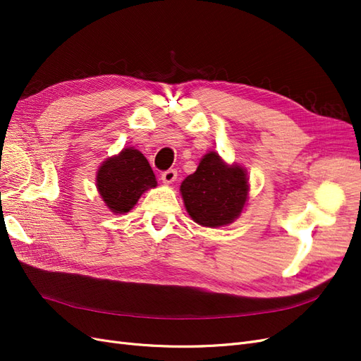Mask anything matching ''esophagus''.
<instances>
[{
	"label": "esophagus",
	"mask_w": 361,
	"mask_h": 361,
	"mask_svg": "<svg viewBox=\"0 0 361 361\" xmlns=\"http://www.w3.org/2000/svg\"><path fill=\"white\" fill-rule=\"evenodd\" d=\"M176 178H178V171L176 170H167V171H164L161 174V180L166 183V185L173 183L174 180H176Z\"/></svg>",
	"instance_id": "1"
}]
</instances>
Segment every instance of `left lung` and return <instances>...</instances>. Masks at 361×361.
Wrapping results in <instances>:
<instances>
[{"instance_id":"8db88e82","label":"left lung","mask_w":361,"mask_h":361,"mask_svg":"<svg viewBox=\"0 0 361 361\" xmlns=\"http://www.w3.org/2000/svg\"><path fill=\"white\" fill-rule=\"evenodd\" d=\"M247 170L227 164L216 152L206 154L199 167L180 183V195L191 220L203 227L232 224L248 202Z\"/></svg>"}]
</instances>
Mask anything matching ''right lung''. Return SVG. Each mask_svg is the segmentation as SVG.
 Returning a JSON list of instances; mask_svg holds the SVG:
<instances>
[{
	"label": "right lung",
	"instance_id": "add662e5",
	"mask_svg": "<svg viewBox=\"0 0 361 361\" xmlns=\"http://www.w3.org/2000/svg\"><path fill=\"white\" fill-rule=\"evenodd\" d=\"M155 173L149 161L135 147H125L106 158L96 173V188L113 214H126L138 199L157 187Z\"/></svg>",
	"mask_w": 361,
	"mask_h": 361
}]
</instances>
